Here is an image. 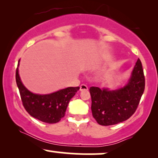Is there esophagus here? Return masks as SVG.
I'll list each match as a JSON object with an SVG mask.
<instances>
[{
  "label": "esophagus",
  "mask_w": 158,
  "mask_h": 158,
  "mask_svg": "<svg viewBox=\"0 0 158 158\" xmlns=\"http://www.w3.org/2000/svg\"><path fill=\"white\" fill-rule=\"evenodd\" d=\"M80 91H84V90H88V88L87 85H80Z\"/></svg>",
  "instance_id": "1"
}]
</instances>
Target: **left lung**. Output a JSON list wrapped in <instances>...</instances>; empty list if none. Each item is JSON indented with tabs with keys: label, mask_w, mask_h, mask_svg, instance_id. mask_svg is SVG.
<instances>
[{
	"label": "left lung",
	"mask_w": 158,
	"mask_h": 158,
	"mask_svg": "<svg viewBox=\"0 0 158 158\" xmlns=\"http://www.w3.org/2000/svg\"><path fill=\"white\" fill-rule=\"evenodd\" d=\"M145 89V77L139 59H137L128 84L117 90L90 87L91 110L101 126H111L131 117L137 110Z\"/></svg>",
	"instance_id": "1"
}]
</instances>
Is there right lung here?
Returning <instances> with one entry per match:
<instances>
[{
  "label": "right lung",
  "mask_w": 158,
  "mask_h": 158,
  "mask_svg": "<svg viewBox=\"0 0 158 158\" xmlns=\"http://www.w3.org/2000/svg\"><path fill=\"white\" fill-rule=\"evenodd\" d=\"M15 79L25 110L34 118L50 124L59 122L64 117L69 102L79 90V87H69L52 94L41 95L32 94L25 88L20 79L18 68Z\"/></svg>",
  "instance_id": "right-lung-1"
}]
</instances>
